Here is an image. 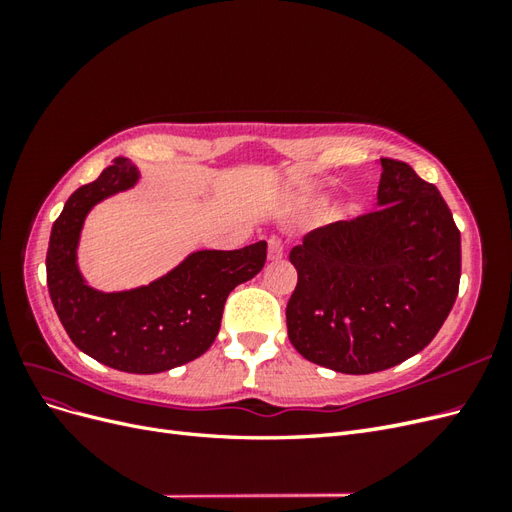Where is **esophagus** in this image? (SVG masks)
Returning a JSON list of instances; mask_svg holds the SVG:
<instances>
[{"label": "esophagus", "mask_w": 512, "mask_h": 512, "mask_svg": "<svg viewBox=\"0 0 512 512\" xmlns=\"http://www.w3.org/2000/svg\"><path fill=\"white\" fill-rule=\"evenodd\" d=\"M284 258V243L280 237L269 239V260H282Z\"/></svg>", "instance_id": "34e87169"}]
</instances>
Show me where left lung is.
<instances>
[{"label":"left lung","instance_id":"1","mask_svg":"<svg viewBox=\"0 0 512 512\" xmlns=\"http://www.w3.org/2000/svg\"><path fill=\"white\" fill-rule=\"evenodd\" d=\"M378 211L335 222L292 247L290 344L339 374H374L421 352L451 314L461 235L436 185L382 158Z\"/></svg>","mask_w":512,"mask_h":512}]
</instances>
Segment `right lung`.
I'll return each mask as SVG.
<instances>
[{"instance_id":"1","label":"right lung","mask_w":512,"mask_h":512,"mask_svg":"<svg viewBox=\"0 0 512 512\" xmlns=\"http://www.w3.org/2000/svg\"><path fill=\"white\" fill-rule=\"evenodd\" d=\"M138 179L136 164L119 158L68 198L51 230L46 284L76 348L128 374H160L211 348L228 294L262 271L267 243L235 252H192L147 286L117 292L91 288L79 269L87 215L102 200L132 190Z\"/></svg>"}]
</instances>
